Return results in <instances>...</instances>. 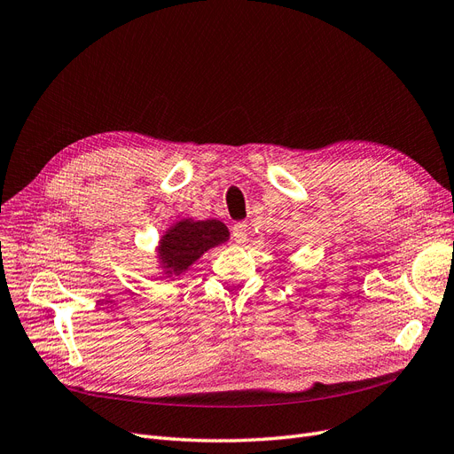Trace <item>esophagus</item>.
Wrapping results in <instances>:
<instances>
[{
  "mask_svg": "<svg viewBox=\"0 0 454 454\" xmlns=\"http://www.w3.org/2000/svg\"><path fill=\"white\" fill-rule=\"evenodd\" d=\"M247 236H248V224L247 223H238V224L231 226V238H233V241L245 243Z\"/></svg>",
  "mask_w": 454,
  "mask_h": 454,
  "instance_id": "34e87169",
  "label": "esophagus"
}]
</instances>
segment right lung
Listing matches in <instances>:
<instances>
[{"label":"right lung","mask_w":454,"mask_h":454,"mask_svg":"<svg viewBox=\"0 0 454 454\" xmlns=\"http://www.w3.org/2000/svg\"><path fill=\"white\" fill-rule=\"evenodd\" d=\"M230 231L221 221H181L160 239L159 254L168 275H179L206 253L228 239Z\"/></svg>","instance_id":"1"}]
</instances>
